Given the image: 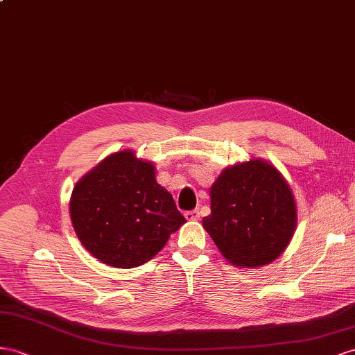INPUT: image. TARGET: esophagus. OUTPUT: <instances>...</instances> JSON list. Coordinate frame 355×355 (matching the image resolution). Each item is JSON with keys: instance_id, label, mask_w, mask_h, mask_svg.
Wrapping results in <instances>:
<instances>
[{"instance_id": "obj_1", "label": "esophagus", "mask_w": 355, "mask_h": 355, "mask_svg": "<svg viewBox=\"0 0 355 355\" xmlns=\"http://www.w3.org/2000/svg\"><path fill=\"white\" fill-rule=\"evenodd\" d=\"M184 216H186L187 220L195 222V220L199 219V211H198V210H192V211H187Z\"/></svg>"}]
</instances>
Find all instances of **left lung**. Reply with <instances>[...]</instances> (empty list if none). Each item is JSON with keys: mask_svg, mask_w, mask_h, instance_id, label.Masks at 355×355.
<instances>
[{"mask_svg": "<svg viewBox=\"0 0 355 355\" xmlns=\"http://www.w3.org/2000/svg\"><path fill=\"white\" fill-rule=\"evenodd\" d=\"M211 214L202 226L225 259L239 268L271 264L297 228V205L288 181L258 157L225 168L210 187Z\"/></svg>", "mask_w": 355, "mask_h": 355, "instance_id": "left-lung-1", "label": "left lung"}]
</instances>
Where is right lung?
<instances>
[{
  "instance_id": "obj_1",
  "label": "right lung",
  "mask_w": 355,
  "mask_h": 355,
  "mask_svg": "<svg viewBox=\"0 0 355 355\" xmlns=\"http://www.w3.org/2000/svg\"><path fill=\"white\" fill-rule=\"evenodd\" d=\"M83 246L115 268L139 267L165 248L186 219L156 180L153 162L133 150L109 154L80 178L69 202Z\"/></svg>"
}]
</instances>
